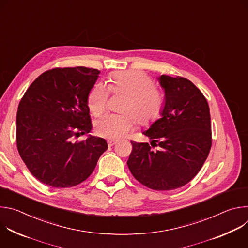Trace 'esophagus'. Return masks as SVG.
<instances>
[{
    "mask_svg": "<svg viewBox=\"0 0 248 248\" xmlns=\"http://www.w3.org/2000/svg\"><path fill=\"white\" fill-rule=\"evenodd\" d=\"M107 142H108V145H109V146H113V145H115V144L117 143V141H116V140L109 139V140L107 141Z\"/></svg>",
    "mask_w": 248,
    "mask_h": 248,
    "instance_id": "obj_1",
    "label": "esophagus"
}]
</instances>
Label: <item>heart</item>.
<instances>
[{
	"label": "heart",
	"mask_w": 248,
	"mask_h": 248,
	"mask_svg": "<svg viewBox=\"0 0 248 248\" xmlns=\"http://www.w3.org/2000/svg\"><path fill=\"white\" fill-rule=\"evenodd\" d=\"M110 91L126 95L123 115L107 114L95 123L97 134L118 140L124 137L134 127V118L139 124H148L160 114L164 96L161 89L153 84L151 78L141 70L115 73L110 77L109 84L96 83L88 95L90 113L98 117L107 108Z\"/></svg>",
	"instance_id": "b5f03b06"
}]
</instances>
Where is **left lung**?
<instances>
[{
  "label": "left lung",
  "mask_w": 248,
  "mask_h": 248,
  "mask_svg": "<svg viewBox=\"0 0 248 248\" xmlns=\"http://www.w3.org/2000/svg\"><path fill=\"white\" fill-rule=\"evenodd\" d=\"M165 105L161 118L143 131L160 148L131 141L127 166L134 178L154 190H171L188 184L202 168L211 145L209 105L188 79L161 76Z\"/></svg>",
  "instance_id": "left-lung-1"
}]
</instances>
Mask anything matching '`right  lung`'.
Instances as JSON below:
<instances>
[{
	"label": "right lung",
	"mask_w": 248,
	"mask_h": 248,
	"mask_svg": "<svg viewBox=\"0 0 248 248\" xmlns=\"http://www.w3.org/2000/svg\"><path fill=\"white\" fill-rule=\"evenodd\" d=\"M100 70L84 66L53 68L35 79L21 98L16 114V145L29 171L52 187L84 182L108 149L92 136L74 143L92 128L88 95Z\"/></svg>",
	"instance_id": "1"
}]
</instances>
